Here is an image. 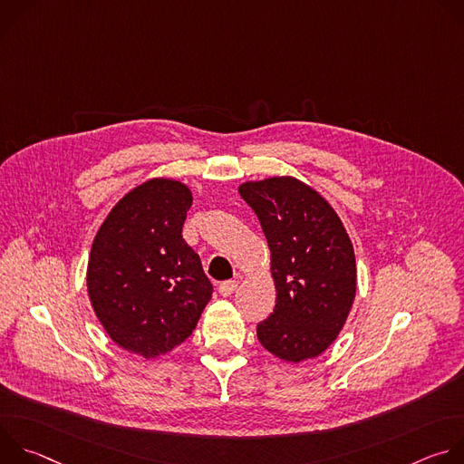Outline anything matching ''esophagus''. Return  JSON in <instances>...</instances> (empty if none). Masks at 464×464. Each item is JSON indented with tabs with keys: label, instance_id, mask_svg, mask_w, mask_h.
<instances>
[{
	"label": "esophagus",
	"instance_id": "34e87169",
	"mask_svg": "<svg viewBox=\"0 0 464 464\" xmlns=\"http://www.w3.org/2000/svg\"><path fill=\"white\" fill-rule=\"evenodd\" d=\"M237 286H238V283H237V281H226V283H222V285H220V288H218V290H220V294H222L224 297H229V295L237 290Z\"/></svg>",
	"mask_w": 464,
	"mask_h": 464
}]
</instances>
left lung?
<instances>
[{
    "label": "left lung",
    "mask_w": 464,
    "mask_h": 464,
    "mask_svg": "<svg viewBox=\"0 0 464 464\" xmlns=\"http://www.w3.org/2000/svg\"><path fill=\"white\" fill-rule=\"evenodd\" d=\"M238 192L268 240L277 292L256 338L290 363L317 358L340 336L356 297L349 233L334 208L294 176L246 181Z\"/></svg>",
    "instance_id": "left-lung-1"
}]
</instances>
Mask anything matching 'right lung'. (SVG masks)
I'll list each match as a JSON object with an SVG mask.
<instances>
[{
    "label": "right lung",
    "instance_id": "obj_1",
    "mask_svg": "<svg viewBox=\"0 0 464 464\" xmlns=\"http://www.w3.org/2000/svg\"><path fill=\"white\" fill-rule=\"evenodd\" d=\"M190 188L152 178L126 192L99 227L88 260V295L121 349L152 360L183 343L213 286L181 229Z\"/></svg>",
    "mask_w": 464,
    "mask_h": 464
}]
</instances>
